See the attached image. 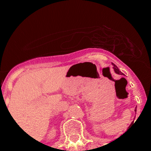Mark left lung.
<instances>
[{
    "label": "left lung",
    "mask_w": 151,
    "mask_h": 151,
    "mask_svg": "<svg viewBox=\"0 0 151 151\" xmlns=\"http://www.w3.org/2000/svg\"><path fill=\"white\" fill-rule=\"evenodd\" d=\"M112 64H113V66H114V67H113V68H114V70L115 73H117V74H122V73L121 72V71H120V70L118 69V67H117V66H116L115 64H114V63H112ZM135 111L136 112V110H135Z\"/></svg>",
    "instance_id": "left-lung-1"
}]
</instances>
